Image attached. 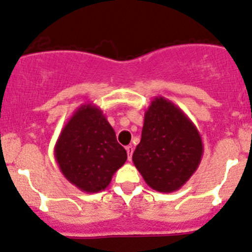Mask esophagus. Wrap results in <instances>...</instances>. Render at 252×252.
I'll list each match as a JSON object with an SVG mask.
<instances>
[{"label": "esophagus", "mask_w": 252, "mask_h": 252, "mask_svg": "<svg viewBox=\"0 0 252 252\" xmlns=\"http://www.w3.org/2000/svg\"><path fill=\"white\" fill-rule=\"evenodd\" d=\"M126 152H127L128 160H131V158H132V153H133V147H132V146H127V147H126Z\"/></svg>", "instance_id": "obj_1"}]
</instances>
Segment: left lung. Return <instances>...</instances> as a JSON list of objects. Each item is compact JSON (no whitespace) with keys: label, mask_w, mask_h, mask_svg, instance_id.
Returning <instances> with one entry per match:
<instances>
[{"label":"left lung","mask_w":252,"mask_h":252,"mask_svg":"<svg viewBox=\"0 0 252 252\" xmlns=\"http://www.w3.org/2000/svg\"><path fill=\"white\" fill-rule=\"evenodd\" d=\"M203 141L195 125L177 105L156 96L145 112L133 164L148 187L162 193L181 189L199 167Z\"/></svg>","instance_id":"8db88e82"}]
</instances>
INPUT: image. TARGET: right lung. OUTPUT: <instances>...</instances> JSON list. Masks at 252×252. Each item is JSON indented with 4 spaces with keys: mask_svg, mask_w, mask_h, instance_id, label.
I'll return each mask as SVG.
<instances>
[{
    "mask_svg": "<svg viewBox=\"0 0 252 252\" xmlns=\"http://www.w3.org/2000/svg\"><path fill=\"white\" fill-rule=\"evenodd\" d=\"M54 157L63 176L85 193L109 187L112 176L127 159L126 150L102 110L83 104L75 110L59 135Z\"/></svg>",
    "mask_w": 252,
    "mask_h": 252,
    "instance_id": "obj_1",
    "label": "right lung"
}]
</instances>
